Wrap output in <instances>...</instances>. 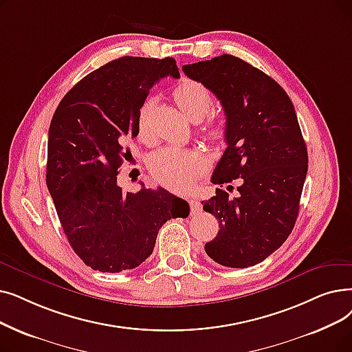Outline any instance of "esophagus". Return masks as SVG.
<instances>
[{
    "label": "esophagus",
    "instance_id": "34e87169",
    "mask_svg": "<svg viewBox=\"0 0 352 352\" xmlns=\"http://www.w3.org/2000/svg\"><path fill=\"white\" fill-rule=\"evenodd\" d=\"M188 203H190V210H191V212H198V211L201 210V203L198 201L197 198H190Z\"/></svg>",
    "mask_w": 352,
    "mask_h": 352
}]
</instances>
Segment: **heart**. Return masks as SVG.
<instances>
[{"label": "heart", "instance_id": "1", "mask_svg": "<svg viewBox=\"0 0 352 352\" xmlns=\"http://www.w3.org/2000/svg\"><path fill=\"white\" fill-rule=\"evenodd\" d=\"M173 98L190 120H201L211 108V95L206 86L198 82H184L178 85ZM138 135L141 140L149 138V106L144 104L138 116ZM207 136L212 141H224L227 125L224 120H216L207 128ZM203 170V158L198 152L177 148H164L155 152L149 160L151 175L161 186L173 191H182L192 186V182Z\"/></svg>", "mask_w": 352, "mask_h": 352}]
</instances>
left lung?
Returning <instances> with one entry per match:
<instances>
[{
	"label": "left lung",
	"mask_w": 352,
	"mask_h": 352,
	"mask_svg": "<svg viewBox=\"0 0 352 352\" xmlns=\"http://www.w3.org/2000/svg\"><path fill=\"white\" fill-rule=\"evenodd\" d=\"M220 100L227 125V148L211 182L239 181V195L217 188L203 208L220 230L204 250L227 267H249L278 250L298 217L308 173L307 144L294 103L270 76L232 54L182 66Z\"/></svg>",
	"instance_id": "left-lung-1"
}]
</instances>
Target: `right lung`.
Instances as JSON below:
<instances>
[{
  "mask_svg": "<svg viewBox=\"0 0 352 352\" xmlns=\"http://www.w3.org/2000/svg\"><path fill=\"white\" fill-rule=\"evenodd\" d=\"M166 76L179 78L173 57H119L74 85L53 115L45 182L72 249L95 270L138 267L162 224L190 214L161 187L132 194L116 181L149 89Z\"/></svg>",
  "mask_w": 352,
  "mask_h": 352,
  "instance_id": "obj_1",
  "label": "right lung"
}]
</instances>
